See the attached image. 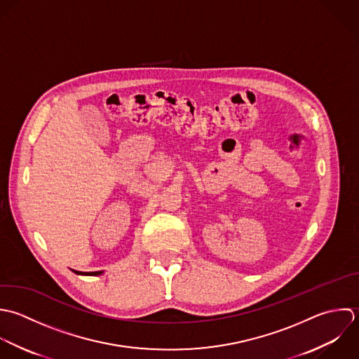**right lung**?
<instances>
[{
    "label": "right lung",
    "mask_w": 359,
    "mask_h": 359,
    "mask_svg": "<svg viewBox=\"0 0 359 359\" xmlns=\"http://www.w3.org/2000/svg\"><path fill=\"white\" fill-rule=\"evenodd\" d=\"M72 271L78 276H100V274H103V271H93V273H82V271H75V270H72Z\"/></svg>",
    "instance_id": "add662e5"
}]
</instances>
